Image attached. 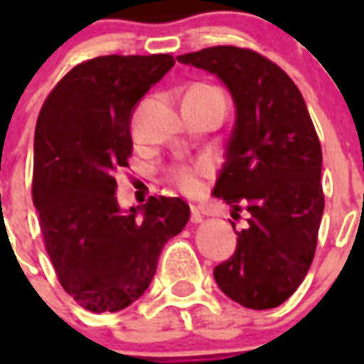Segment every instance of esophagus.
<instances>
[{"instance_id":"1","label":"esophagus","mask_w":364,"mask_h":364,"mask_svg":"<svg viewBox=\"0 0 364 364\" xmlns=\"http://www.w3.org/2000/svg\"><path fill=\"white\" fill-rule=\"evenodd\" d=\"M204 220V217H202L200 210L198 208H195V205H191V222L193 224H198V222Z\"/></svg>"}]
</instances>
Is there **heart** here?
Returning a JSON list of instances; mask_svg holds the SVG:
<instances>
[{
	"instance_id": "obj_1",
	"label": "heart",
	"mask_w": 364,
	"mask_h": 364,
	"mask_svg": "<svg viewBox=\"0 0 364 364\" xmlns=\"http://www.w3.org/2000/svg\"><path fill=\"white\" fill-rule=\"evenodd\" d=\"M193 89H204V91H218L210 85H197ZM208 175V166L204 162L193 164V166H178L171 171V180L176 184V188L184 193H195L200 188L202 176Z\"/></svg>"
}]
</instances>
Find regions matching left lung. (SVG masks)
Masks as SVG:
<instances>
[{
    "label": "left lung",
    "mask_w": 364,
    "mask_h": 364,
    "mask_svg": "<svg viewBox=\"0 0 364 364\" xmlns=\"http://www.w3.org/2000/svg\"><path fill=\"white\" fill-rule=\"evenodd\" d=\"M176 60L217 74L237 109L213 195L235 217L244 208L247 226L235 231L237 250L213 269L215 281L244 308L279 306L306 277L324 211L323 151L304 98L252 49L218 45Z\"/></svg>",
    "instance_id": "1"
}]
</instances>
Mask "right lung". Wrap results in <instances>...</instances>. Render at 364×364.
<instances>
[{
	"mask_svg": "<svg viewBox=\"0 0 364 364\" xmlns=\"http://www.w3.org/2000/svg\"><path fill=\"white\" fill-rule=\"evenodd\" d=\"M173 65L171 54L87 60L56 83L38 117L32 200L45 250L63 290L95 314L142 297L164 244L189 220L178 197L122 211L112 176L129 166L134 107Z\"/></svg>",
	"mask_w": 364,
	"mask_h": 364,
	"instance_id": "add662e5",
	"label": "right lung"
}]
</instances>
